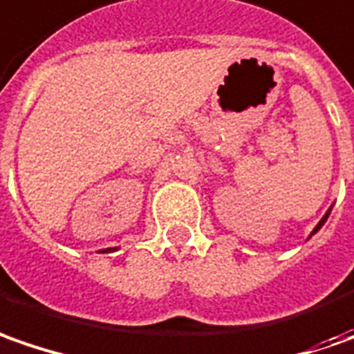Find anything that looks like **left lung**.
Instances as JSON below:
<instances>
[{"mask_svg": "<svg viewBox=\"0 0 354 354\" xmlns=\"http://www.w3.org/2000/svg\"><path fill=\"white\" fill-rule=\"evenodd\" d=\"M329 214H331V209H329V212H327V214L323 215V219H322V221H319V223H317V227H315V229H313V231H311V235H313V233H317V231H319V229H322V225H323V223H325V221H327V217H329Z\"/></svg>", "mask_w": 354, "mask_h": 354, "instance_id": "obj_1", "label": "left lung"}]
</instances>
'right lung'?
<instances>
[{"label": "right lung", "mask_w": 354, "mask_h": 354, "mask_svg": "<svg viewBox=\"0 0 354 354\" xmlns=\"http://www.w3.org/2000/svg\"><path fill=\"white\" fill-rule=\"evenodd\" d=\"M109 250H113V249H105V250H104V252H109Z\"/></svg>", "instance_id": "1"}]
</instances>
